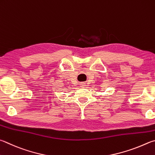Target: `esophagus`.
<instances>
[{
  "label": "esophagus",
  "mask_w": 155,
  "mask_h": 155,
  "mask_svg": "<svg viewBox=\"0 0 155 155\" xmlns=\"http://www.w3.org/2000/svg\"><path fill=\"white\" fill-rule=\"evenodd\" d=\"M80 86L81 87H84L85 86V83H80Z\"/></svg>",
  "instance_id": "esophagus-1"
}]
</instances>
